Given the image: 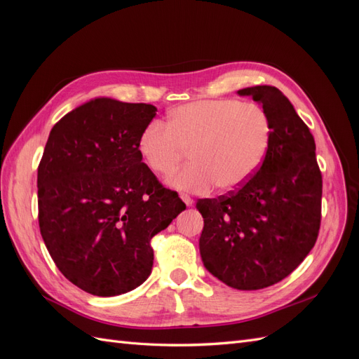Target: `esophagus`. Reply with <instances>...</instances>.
Here are the masks:
<instances>
[{
	"mask_svg": "<svg viewBox=\"0 0 359 359\" xmlns=\"http://www.w3.org/2000/svg\"><path fill=\"white\" fill-rule=\"evenodd\" d=\"M180 198L184 201V203H186L187 206H190V205L193 203V199L189 196V194H186V193H181Z\"/></svg>",
	"mask_w": 359,
	"mask_h": 359,
	"instance_id": "1",
	"label": "esophagus"
}]
</instances>
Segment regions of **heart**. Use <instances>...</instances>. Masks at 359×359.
I'll list each match as a JSON object with an SVG mask.
<instances>
[{
    "label": "heart",
    "instance_id": "heart-1",
    "mask_svg": "<svg viewBox=\"0 0 359 359\" xmlns=\"http://www.w3.org/2000/svg\"><path fill=\"white\" fill-rule=\"evenodd\" d=\"M273 124L262 106L240 99L202 100L168 112L139 136V151L151 170L169 175L183 154L191 163L168 178L173 189L205 193L240 187L262 165Z\"/></svg>",
    "mask_w": 359,
    "mask_h": 359
}]
</instances>
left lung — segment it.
I'll return each mask as SVG.
<instances>
[{
    "label": "left lung",
    "mask_w": 359,
    "mask_h": 359,
    "mask_svg": "<svg viewBox=\"0 0 359 359\" xmlns=\"http://www.w3.org/2000/svg\"><path fill=\"white\" fill-rule=\"evenodd\" d=\"M262 103L273 137L262 165L240 187L198 199L205 268L238 290L273 286L293 273L316 244L322 173L310 128L276 86L238 91Z\"/></svg>",
    "instance_id": "obj_1"
}]
</instances>
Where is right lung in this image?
I'll return each mask as SVG.
<instances>
[{
    "instance_id": "obj_1",
    "label": "right lung",
    "mask_w": 359,
    "mask_h": 359,
    "mask_svg": "<svg viewBox=\"0 0 359 359\" xmlns=\"http://www.w3.org/2000/svg\"><path fill=\"white\" fill-rule=\"evenodd\" d=\"M157 107L95 99L52 127L37 170L39 226L61 274L95 297L149 277L153 236L186 210L142 161L139 136Z\"/></svg>"
}]
</instances>
